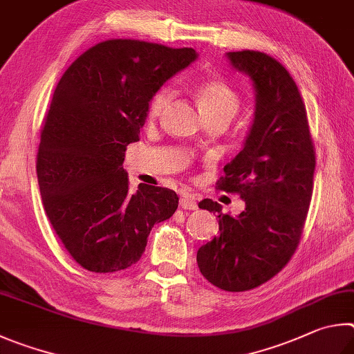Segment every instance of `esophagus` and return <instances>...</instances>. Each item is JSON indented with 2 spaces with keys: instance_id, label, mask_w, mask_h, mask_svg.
<instances>
[{
  "instance_id": "esophagus-1",
  "label": "esophagus",
  "mask_w": 354,
  "mask_h": 354,
  "mask_svg": "<svg viewBox=\"0 0 354 354\" xmlns=\"http://www.w3.org/2000/svg\"><path fill=\"white\" fill-rule=\"evenodd\" d=\"M180 207L183 209H197V202L196 199L191 194L188 193H182V197H180Z\"/></svg>"
}]
</instances>
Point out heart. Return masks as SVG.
<instances>
[{
	"label": "heart",
	"mask_w": 354,
	"mask_h": 354,
	"mask_svg": "<svg viewBox=\"0 0 354 354\" xmlns=\"http://www.w3.org/2000/svg\"><path fill=\"white\" fill-rule=\"evenodd\" d=\"M174 91L171 86H161L149 99L147 104V118L155 120L167 109L172 101ZM197 99H199V107L203 115L209 118H232L238 113L241 109V96L230 84L222 79H208L199 85L197 90Z\"/></svg>",
	"instance_id": "heart-1"
}]
</instances>
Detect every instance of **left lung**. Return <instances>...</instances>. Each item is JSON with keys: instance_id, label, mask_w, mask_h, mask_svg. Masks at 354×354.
<instances>
[{"instance_id": "8db88e82", "label": "left lung", "mask_w": 354, "mask_h": 354, "mask_svg": "<svg viewBox=\"0 0 354 354\" xmlns=\"http://www.w3.org/2000/svg\"><path fill=\"white\" fill-rule=\"evenodd\" d=\"M227 55L253 80L257 104L243 151L224 167L216 188L239 194L245 209L233 218L212 199L199 203L219 214V234L197 250V266L216 288L244 292L274 278L299 247L315 151L305 102L286 68L259 51Z\"/></svg>"}]
</instances>
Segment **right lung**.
<instances>
[{"label": "right lung", "instance_id": "right-lung-1", "mask_svg": "<svg viewBox=\"0 0 354 354\" xmlns=\"http://www.w3.org/2000/svg\"><path fill=\"white\" fill-rule=\"evenodd\" d=\"M193 48L115 39L86 49L55 86L37 152V178L49 222L74 261L96 274L130 268L153 224L169 219L178 197L122 169L140 140L149 99L194 62Z\"/></svg>", "mask_w": 354, "mask_h": 354}]
</instances>
